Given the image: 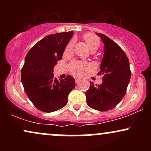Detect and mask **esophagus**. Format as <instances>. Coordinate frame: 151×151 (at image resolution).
Wrapping results in <instances>:
<instances>
[{
    "label": "esophagus",
    "mask_w": 151,
    "mask_h": 151,
    "mask_svg": "<svg viewBox=\"0 0 151 151\" xmlns=\"http://www.w3.org/2000/svg\"><path fill=\"white\" fill-rule=\"evenodd\" d=\"M80 82H81V79H75V83H76V84H77V85L80 84Z\"/></svg>",
    "instance_id": "34e87169"
}]
</instances>
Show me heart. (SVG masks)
Masks as SVG:
<instances>
[{
  "label": "heart",
  "instance_id": "heart-1",
  "mask_svg": "<svg viewBox=\"0 0 151 151\" xmlns=\"http://www.w3.org/2000/svg\"><path fill=\"white\" fill-rule=\"evenodd\" d=\"M84 39L86 43V45H87L88 47L89 48V50L91 51H93V50L96 51L100 45L99 39L97 37V36H96L93 33L85 34L84 36ZM73 46L74 41H70V43L67 45L66 50L67 51H70L73 48ZM88 67H89V65L86 63H76L72 66V72H73V74H76V75H80L82 73L83 70H85V69L88 68Z\"/></svg>",
  "mask_w": 151,
  "mask_h": 151
}]
</instances>
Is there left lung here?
<instances>
[{
    "label": "left lung",
    "instance_id": "1",
    "mask_svg": "<svg viewBox=\"0 0 151 151\" xmlns=\"http://www.w3.org/2000/svg\"><path fill=\"white\" fill-rule=\"evenodd\" d=\"M104 43V56L99 74H104L102 84L90 82L86 91V104L100 111L110 110L124 98L131 79L129 59L124 50L104 35L96 32Z\"/></svg>",
    "mask_w": 151,
    "mask_h": 151
}]
</instances>
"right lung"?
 I'll return each mask as SVG.
<instances>
[{
	"mask_svg": "<svg viewBox=\"0 0 151 151\" xmlns=\"http://www.w3.org/2000/svg\"><path fill=\"white\" fill-rule=\"evenodd\" d=\"M74 32L69 31L46 36L36 43L26 55L21 70V81L29 99L36 108L50 113L65 106L68 95L75 88L73 77L58 80L53 69L62 60Z\"/></svg>",
	"mask_w": 151,
	"mask_h": 151,
	"instance_id": "1",
	"label": "right lung"
}]
</instances>
